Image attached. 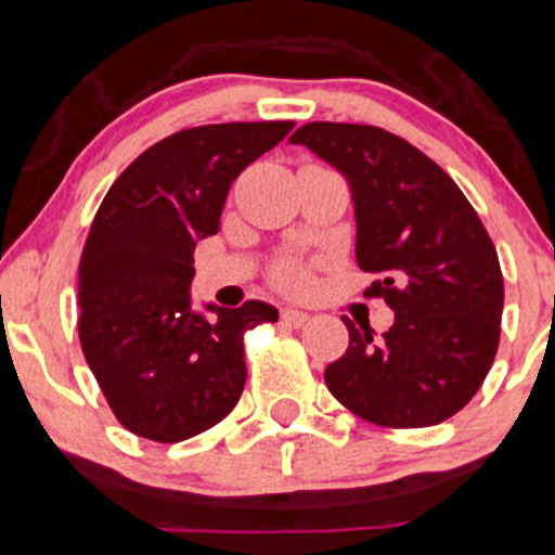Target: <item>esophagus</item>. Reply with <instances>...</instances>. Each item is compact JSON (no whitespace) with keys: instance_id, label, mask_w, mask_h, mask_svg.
<instances>
[{"instance_id":"esophagus-1","label":"esophagus","mask_w":555,"mask_h":555,"mask_svg":"<svg viewBox=\"0 0 555 555\" xmlns=\"http://www.w3.org/2000/svg\"><path fill=\"white\" fill-rule=\"evenodd\" d=\"M306 322H308V313L297 311V308H282V324L302 326Z\"/></svg>"}]
</instances>
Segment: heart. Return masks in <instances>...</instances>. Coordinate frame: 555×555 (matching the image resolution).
<instances>
[{
  "mask_svg": "<svg viewBox=\"0 0 555 555\" xmlns=\"http://www.w3.org/2000/svg\"><path fill=\"white\" fill-rule=\"evenodd\" d=\"M273 282H276L284 293H302L308 284V273L300 262L284 260L282 266H276V271H273Z\"/></svg>",
  "mask_w": 555,
  "mask_h": 555,
  "instance_id": "1",
  "label": "heart"
}]
</instances>
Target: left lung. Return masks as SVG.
Here are the masks:
<instances>
[{"label":"left lung","instance_id":"obj_1","mask_svg":"<svg viewBox=\"0 0 555 555\" xmlns=\"http://www.w3.org/2000/svg\"><path fill=\"white\" fill-rule=\"evenodd\" d=\"M351 185L356 262L380 273L393 326L375 340L348 326V351L324 370L353 415L425 428L457 415L481 388L500 343L503 271L476 209L434 159L380 127L311 121L289 138Z\"/></svg>","mask_w":555,"mask_h":555}]
</instances>
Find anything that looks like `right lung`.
Returning <instances> with one entry per match:
<instances>
[{"mask_svg": "<svg viewBox=\"0 0 555 555\" xmlns=\"http://www.w3.org/2000/svg\"><path fill=\"white\" fill-rule=\"evenodd\" d=\"M295 121L180 130L127 167L98 207L79 262V343L116 420L175 444L212 428L247 380L244 332L276 322L268 302L191 306L194 249L218 233L231 183Z\"/></svg>", "mask_w": 555, "mask_h": 555, "instance_id": "right-lung-1", "label": "right lung"}]
</instances>
